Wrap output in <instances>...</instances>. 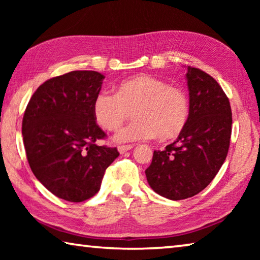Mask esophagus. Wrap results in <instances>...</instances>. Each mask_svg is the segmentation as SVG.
<instances>
[{"label": "esophagus", "mask_w": 260, "mask_h": 260, "mask_svg": "<svg viewBox=\"0 0 260 260\" xmlns=\"http://www.w3.org/2000/svg\"><path fill=\"white\" fill-rule=\"evenodd\" d=\"M133 144H126V146H118V151L120 153H125L126 151L131 150V149H133Z\"/></svg>", "instance_id": "1"}]
</instances>
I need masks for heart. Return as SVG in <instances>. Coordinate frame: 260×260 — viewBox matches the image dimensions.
Here are the masks:
<instances>
[{"instance_id":"b5f03b06","label":"heart","mask_w":260,"mask_h":260,"mask_svg":"<svg viewBox=\"0 0 260 260\" xmlns=\"http://www.w3.org/2000/svg\"><path fill=\"white\" fill-rule=\"evenodd\" d=\"M133 111L135 120L117 132L118 142L178 138L187 126L190 104L181 88L151 76H138L122 81L117 94L101 91L94 100L93 112L100 126L114 131Z\"/></svg>"}]
</instances>
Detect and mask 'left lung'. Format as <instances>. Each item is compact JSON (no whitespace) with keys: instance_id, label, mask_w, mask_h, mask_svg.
Masks as SVG:
<instances>
[{"instance_id":"obj_1","label":"left lung","mask_w":260,"mask_h":260,"mask_svg":"<svg viewBox=\"0 0 260 260\" xmlns=\"http://www.w3.org/2000/svg\"><path fill=\"white\" fill-rule=\"evenodd\" d=\"M190 114L177 141L153 151L148 183L160 196L192 197L212 181L225 161L232 135L230 100L219 83L200 69L187 68Z\"/></svg>"}]
</instances>
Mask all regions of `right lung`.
Segmentation results:
<instances>
[{"label": "right lung", "mask_w": 260, "mask_h": 260, "mask_svg": "<svg viewBox=\"0 0 260 260\" xmlns=\"http://www.w3.org/2000/svg\"><path fill=\"white\" fill-rule=\"evenodd\" d=\"M104 76L72 71L51 78L35 90L23 118V139L30 170L55 196L83 202L100 190L117 148L98 146L105 138L93 104Z\"/></svg>", "instance_id": "right-lung-1"}]
</instances>
